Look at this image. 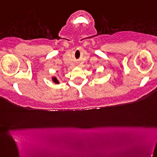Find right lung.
Instances as JSON below:
<instances>
[{
	"instance_id": "1",
	"label": "right lung",
	"mask_w": 157,
	"mask_h": 157,
	"mask_svg": "<svg viewBox=\"0 0 157 157\" xmlns=\"http://www.w3.org/2000/svg\"><path fill=\"white\" fill-rule=\"evenodd\" d=\"M51 80H52L53 82V83H55V84H60V82H59V80H58V78H56V76H53L52 77V78H51Z\"/></svg>"
}]
</instances>
